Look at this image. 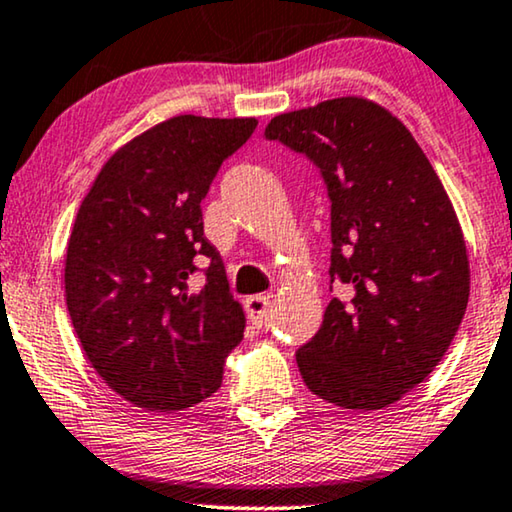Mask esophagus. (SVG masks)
<instances>
[{
	"instance_id": "34e87169",
	"label": "esophagus",
	"mask_w": 512,
	"mask_h": 512,
	"mask_svg": "<svg viewBox=\"0 0 512 512\" xmlns=\"http://www.w3.org/2000/svg\"><path fill=\"white\" fill-rule=\"evenodd\" d=\"M244 307H247L249 319L254 321L256 326H263L270 317V298L268 296H249L244 300Z\"/></svg>"
}]
</instances>
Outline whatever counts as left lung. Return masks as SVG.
<instances>
[{
  "instance_id": "8db88e82",
  "label": "left lung",
  "mask_w": 512,
  "mask_h": 512,
  "mask_svg": "<svg viewBox=\"0 0 512 512\" xmlns=\"http://www.w3.org/2000/svg\"><path fill=\"white\" fill-rule=\"evenodd\" d=\"M265 137L319 167L331 284L349 286L296 352L303 382L338 408H387L429 377L464 319L471 270L457 212L410 130L366 97L286 111Z\"/></svg>"
}]
</instances>
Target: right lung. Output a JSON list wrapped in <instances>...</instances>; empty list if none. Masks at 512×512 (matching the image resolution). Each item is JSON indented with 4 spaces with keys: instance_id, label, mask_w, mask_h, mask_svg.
I'll use <instances>...</instances> for the list:
<instances>
[{
    "instance_id": "obj_1",
    "label": "right lung",
    "mask_w": 512,
    "mask_h": 512,
    "mask_svg": "<svg viewBox=\"0 0 512 512\" xmlns=\"http://www.w3.org/2000/svg\"><path fill=\"white\" fill-rule=\"evenodd\" d=\"M256 118L174 116L123 144L83 198L67 242L65 298L95 373L149 412L193 408L221 387L244 312L202 230L200 202ZM210 268L190 289L194 258Z\"/></svg>"
}]
</instances>
